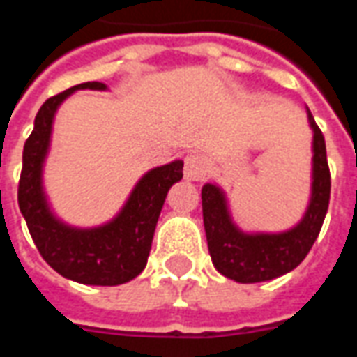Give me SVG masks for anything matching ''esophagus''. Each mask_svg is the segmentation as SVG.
I'll list each match as a JSON object with an SVG mask.
<instances>
[{
  "mask_svg": "<svg viewBox=\"0 0 357 357\" xmlns=\"http://www.w3.org/2000/svg\"><path fill=\"white\" fill-rule=\"evenodd\" d=\"M208 172V164H206V158L201 155V153H191V155L185 156V164H183V174H185L187 179L191 181H201L206 176Z\"/></svg>",
  "mask_w": 357,
  "mask_h": 357,
  "instance_id": "esophagus-1",
  "label": "esophagus"
}]
</instances>
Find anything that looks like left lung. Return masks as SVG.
I'll use <instances>...</instances> for the list:
<instances>
[{
    "instance_id": "1",
    "label": "left lung",
    "mask_w": 357,
    "mask_h": 357,
    "mask_svg": "<svg viewBox=\"0 0 357 357\" xmlns=\"http://www.w3.org/2000/svg\"><path fill=\"white\" fill-rule=\"evenodd\" d=\"M307 120L314 130V176L312 199L304 218L283 233H243L229 218L222 189L212 183L202 187V220L212 264L222 275L237 283L269 281L298 266L321 231L329 208L331 174L325 137L312 112Z\"/></svg>"
}]
</instances>
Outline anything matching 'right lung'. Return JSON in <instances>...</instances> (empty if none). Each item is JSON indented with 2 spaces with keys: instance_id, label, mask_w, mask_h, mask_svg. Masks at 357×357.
I'll return each instance as SVG.
<instances>
[{
  "instance_id": "right-lung-1",
  "label": "right lung",
  "mask_w": 357,
  "mask_h": 357,
  "mask_svg": "<svg viewBox=\"0 0 357 357\" xmlns=\"http://www.w3.org/2000/svg\"><path fill=\"white\" fill-rule=\"evenodd\" d=\"M76 89H107L101 82H86L43 102L34 130L24 143L19 181V208L28 231L45 262L76 283L114 287L132 281L147 266L156 222L170 187L183 178V162L174 160L147 172L112 222L78 229L53 216L42 187V168L59 105Z\"/></svg>"
}]
</instances>
